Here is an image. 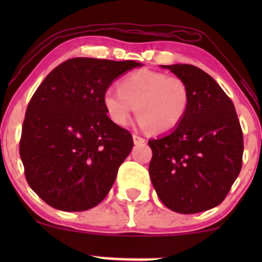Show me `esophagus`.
I'll use <instances>...</instances> for the list:
<instances>
[{
    "label": "esophagus",
    "mask_w": 262,
    "mask_h": 262,
    "mask_svg": "<svg viewBox=\"0 0 262 262\" xmlns=\"http://www.w3.org/2000/svg\"><path fill=\"white\" fill-rule=\"evenodd\" d=\"M133 141H134L135 145H138V144H143V143H145V139H144V138L139 137V135L133 134Z\"/></svg>",
    "instance_id": "esophagus-1"
}]
</instances>
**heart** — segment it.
<instances>
[{
  "label": "heart",
  "mask_w": 262,
  "mask_h": 262,
  "mask_svg": "<svg viewBox=\"0 0 262 262\" xmlns=\"http://www.w3.org/2000/svg\"><path fill=\"white\" fill-rule=\"evenodd\" d=\"M188 102L185 81L150 70L127 75L119 82V90L108 89L103 95L104 108L114 124L127 127L137 108L138 124L158 133L172 130L181 123Z\"/></svg>",
  "instance_id": "1"
}]
</instances>
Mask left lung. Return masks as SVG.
Returning <instances> with one entry per match:
<instances>
[{
    "label": "left lung",
    "mask_w": 262,
    "mask_h": 262,
    "mask_svg": "<svg viewBox=\"0 0 262 262\" xmlns=\"http://www.w3.org/2000/svg\"><path fill=\"white\" fill-rule=\"evenodd\" d=\"M161 68L185 81L189 102L175 129L149 140L150 179L169 209L204 212L223 202L242 170V127L233 102L208 74L188 64Z\"/></svg>",
    "instance_id": "left-lung-1"
}]
</instances>
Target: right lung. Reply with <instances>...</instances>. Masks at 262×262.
<instances>
[{"label": "right lung", "mask_w": 262, "mask_h": 262, "mask_svg": "<svg viewBox=\"0 0 262 262\" xmlns=\"http://www.w3.org/2000/svg\"><path fill=\"white\" fill-rule=\"evenodd\" d=\"M141 65L132 60L69 59L34 92L19 154L28 185L53 208L82 212L110 192L133 138L107 116L103 95L113 80Z\"/></svg>", "instance_id": "obj_1"}]
</instances>
